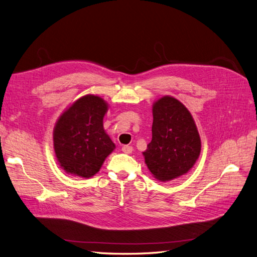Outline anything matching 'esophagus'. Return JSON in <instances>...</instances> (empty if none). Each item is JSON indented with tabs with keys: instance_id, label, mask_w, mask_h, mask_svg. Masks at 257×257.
I'll use <instances>...</instances> for the list:
<instances>
[{
	"instance_id": "34e87169",
	"label": "esophagus",
	"mask_w": 257,
	"mask_h": 257,
	"mask_svg": "<svg viewBox=\"0 0 257 257\" xmlns=\"http://www.w3.org/2000/svg\"><path fill=\"white\" fill-rule=\"evenodd\" d=\"M122 151H123L124 153L130 154V153L133 152V147H131V146H123V147H122Z\"/></svg>"
}]
</instances>
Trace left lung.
<instances>
[{"label": "left lung", "instance_id": "left-lung-1", "mask_svg": "<svg viewBox=\"0 0 257 257\" xmlns=\"http://www.w3.org/2000/svg\"><path fill=\"white\" fill-rule=\"evenodd\" d=\"M152 141L143 152L155 179L166 182L185 175L199 158L201 143L191 112L173 96L152 106Z\"/></svg>", "mask_w": 257, "mask_h": 257}]
</instances>
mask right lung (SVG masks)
<instances>
[{
	"label": "right lung",
	"instance_id": "1",
	"mask_svg": "<svg viewBox=\"0 0 257 257\" xmlns=\"http://www.w3.org/2000/svg\"><path fill=\"white\" fill-rule=\"evenodd\" d=\"M107 110L106 100L88 94L60 115L53 128V149L65 173L91 178L114 150L115 146L103 125Z\"/></svg>",
	"mask_w": 257,
	"mask_h": 257
}]
</instances>
